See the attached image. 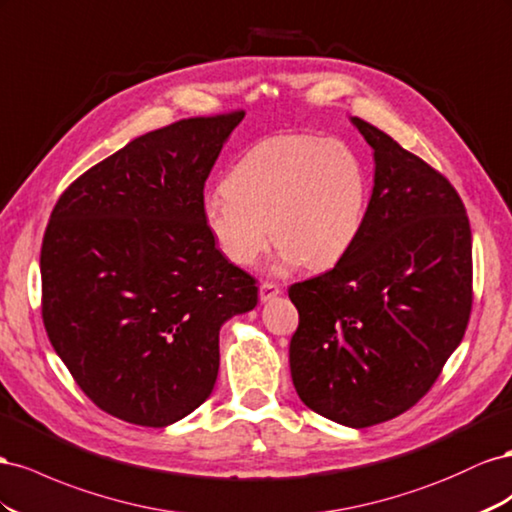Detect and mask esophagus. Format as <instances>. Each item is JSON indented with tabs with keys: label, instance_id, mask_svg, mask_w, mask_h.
Segmentation results:
<instances>
[{
	"label": "esophagus",
	"instance_id": "34e87169",
	"mask_svg": "<svg viewBox=\"0 0 512 512\" xmlns=\"http://www.w3.org/2000/svg\"><path fill=\"white\" fill-rule=\"evenodd\" d=\"M281 294V289H279V285H274V283H261L259 285V300L261 302H268V300H272V298H276Z\"/></svg>",
	"mask_w": 512,
	"mask_h": 512
}]
</instances>
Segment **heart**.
Wrapping results in <instances>:
<instances>
[{
    "instance_id": "heart-1",
    "label": "heart",
    "mask_w": 512,
    "mask_h": 512,
    "mask_svg": "<svg viewBox=\"0 0 512 512\" xmlns=\"http://www.w3.org/2000/svg\"><path fill=\"white\" fill-rule=\"evenodd\" d=\"M203 203V223L233 266L248 268L270 244L276 266L330 268L352 251L369 208V173L352 145L281 135L253 145Z\"/></svg>"
}]
</instances>
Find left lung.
Listing matches in <instances>:
<instances>
[{
  "mask_svg": "<svg viewBox=\"0 0 512 512\" xmlns=\"http://www.w3.org/2000/svg\"><path fill=\"white\" fill-rule=\"evenodd\" d=\"M375 178L360 238L337 266L289 287L300 321L291 379L313 412L364 429L410 410L459 347L472 311V231L440 171L352 118Z\"/></svg>",
  "mask_w": 512,
  "mask_h": 512,
  "instance_id": "obj_1",
  "label": "left lung"
}]
</instances>
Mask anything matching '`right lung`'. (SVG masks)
<instances>
[{
    "instance_id": "obj_1",
    "label": "right lung",
    "mask_w": 512,
    "mask_h": 512,
    "mask_svg": "<svg viewBox=\"0 0 512 512\" xmlns=\"http://www.w3.org/2000/svg\"><path fill=\"white\" fill-rule=\"evenodd\" d=\"M233 111L188 118L124 145L55 203L40 251L42 321L102 412L167 427L210 397L218 332L257 304L251 274L218 251L203 186Z\"/></svg>"
}]
</instances>
